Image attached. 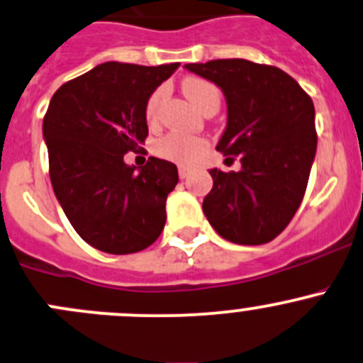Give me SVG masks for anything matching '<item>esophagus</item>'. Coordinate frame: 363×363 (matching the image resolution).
<instances>
[{
	"instance_id": "obj_1",
	"label": "esophagus",
	"mask_w": 363,
	"mask_h": 363,
	"mask_svg": "<svg viewBox=\"0 0 363 363\" xmlns=\"http://www.w3.org/2000/svg\"><path fill=\"white\" fill-rule=\"evenodd\" d=\"M189 174H191V170H189V168H186V167H179V177H181V179H186V177H188Z\"/></svg>"
}]
</instances>
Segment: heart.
I'll return each instance as SVG.
<instances>
[{
    "instance_id": "heart-1",
    "label": "heart",
    "mask_w": 363,
    "mask_h": 363,
    "mask_svg": "<svg viewBox=\"0 0 363 363\" xmlns=\"http://www.w3.org/2000/svg\"><path fill=\"white\" fill-rule=\"evenodd\" d=\"M184 90L188 94L189 99L202 110L209 101L220 99V90L216 84L206 79H188L184 83ZM164 90L157 88L156 92L149 97L145 104V118L147 122H156L157 115H160L161 101H163ZM154 150L160 157L167 161H174L179 164H193L203 152L207 150L206 140L199 138V136L182 135V133H168V135L161 136L156 143H154Z\"/></svg>"
}]
</instances>
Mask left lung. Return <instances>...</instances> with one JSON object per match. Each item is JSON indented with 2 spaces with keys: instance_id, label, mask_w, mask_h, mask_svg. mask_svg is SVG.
Instances as JSON below:
<instances>
[{
  "instance_id": "8db88e82",
  "label": "left lung",
  "mask_w": 363,
  "mask_h": 363,
  "mask_svg": "<svg viewBox=\"0 0 363 363\" xmlns=\"http://www.w3.org/2000/svg\"><path fill=\"white\" fill-rule=\"evenodd\" d=\"M223 90L227 129L216 150L241 170L213 168L202 209L214 230L238 245L269 242L296 214L318 149L311 96L282 69L242 58L188 63Z\"/></svg>"
}]
</instances>
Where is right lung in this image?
<instances>
[{
    "label": "right lung",
    "instance_id": "1",
    "mask_svg": "<svg viewBox=\"0 0 363 363\" xmlns=\"http://www.w3.org/2000/svg\"><path fill=\"white\" fill-rule=\"evenodd\" d=\"M177 67L101 63L63 83L45 111L55 195L74 230L101 252H142L163 232L177 167L149 157L135 172L124 154L142 149L147 101Z\"/></svg>",
    "mask_w": 363,
    "mask_h": 363
}]
</instances>
